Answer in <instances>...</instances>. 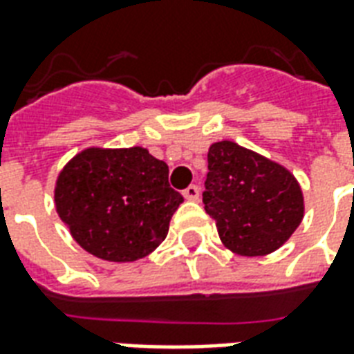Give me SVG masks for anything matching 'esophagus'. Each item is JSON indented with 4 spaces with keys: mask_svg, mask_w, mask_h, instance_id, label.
<instances>
[{
    "mask_svg": "<svg viewBox=\"0 0 354 354\" xmlns=\"http://www.w3.org/2000/svg\"><path fill=\"white\" fill-rule=\"evenodd\" d=\"M183 196H185L187 201L196 202L201 198V189H198V185H189V187L183 191Z\"/></svg>",
    "mask_w": 354,
    "mask_h": 354,
    "instance_id": "1",
    "label": "esophagus"
}]
</instances>
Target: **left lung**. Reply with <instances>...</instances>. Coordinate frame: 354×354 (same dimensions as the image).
<instances>
[{
    "instance_id": "left-lung-1",
    "label": "left lung",
    "mask_w": 354,
    "mask_h": 354,
    "mask_svg": "<svg viewBox=\"0 0 354 354\" xmlns=\"http://www.w3.org/2000/svg\"><path fill=\"white\" fill-rule=\"evenodd\" d=\"M207 171L204 209L234 254H271L301 225L303 189L273 159L234 141H219L209 147Z\"/></svg>"
}]
</instances>
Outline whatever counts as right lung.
Masks as SVG:
<instances>
[{
	"label": "right lung",
	"mask_w": 354,
	"mask_h": 354,
	"mask_svg": "<svg viewBox=\"0 0 354 354\" xmlns=\"http://www.w3.org/2000/svg\"><path fill=\"white\" fill-rule=\"evenodd\" d=\"M55 207L80 245L107 261H135L167 237L183 196L147 148L91 147L59 172Z\"/></svg>",
	"instance_id": "add662e5"
}]
</instances>
